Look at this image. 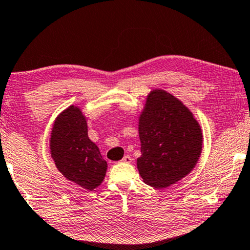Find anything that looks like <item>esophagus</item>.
Returning a JSON list of instances; mask_svg holds the SVG:
<instances>
[{"instance_id": "1", "label": "esophagus", "mask_w": 250, "mask_h": 250, "mask_svg": "<svg viewBox=\"0 0 250 250\" xmlns=\"http://www.w3.org/2000/svg\"><path fill=\"white\" fill-rule=\"evenodd\" d=\"M132 159L129 155H125L124 159H122V163H131Z\"/></svg>"}]
</instances>
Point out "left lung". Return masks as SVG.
<instances>
[{
	"label": "left lung",
	"mask_w": 250,
	"mask_h": 250,
	"mask_svg": "<svg viewBox=\"0 0 250 250\" xmlns=\"http://www.w3.org/2000/svg\"><path fill=\"white\" fill-rule=\"evenodd\" d=\"M140 177L154 188H167L190 173L202 153L203 133L190 110L173 95L154 89L139 115Z\"/></svg>",
	"instance_id": "left-lung-1"
}]
</instances>
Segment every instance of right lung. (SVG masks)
Wrapping results in <instances>:
<instances>
[{"label":"right lung","mask_w":250,"mask_h":250,"mask_svg":"<svg viewBox=\"0 0 250 250\" xmlns=\"http://www.w3.org/2000/svg\"><path fill=\"white\" fill-rule=\"evenodd\" d=\"M51 156L62 175L86 190L103 182L107 163L88 137L87 119L71 105L55 119L50 138Z\"/></svg>","instance_id":"obj_1"}]
</instances>
